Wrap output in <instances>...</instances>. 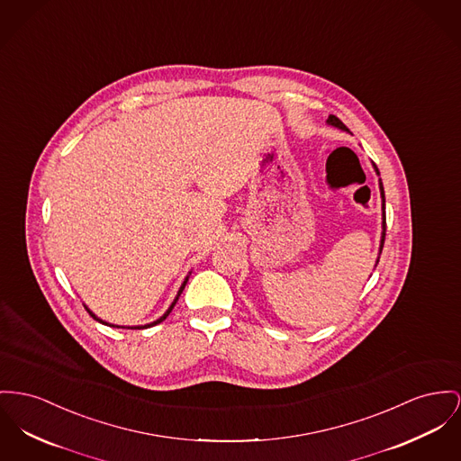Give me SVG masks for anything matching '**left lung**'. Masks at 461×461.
I'll list each match as a JSON object with an SVG mask.
<instances>
[{
  "mask_svg": "<svg viewBox=\"0 0 461 461\" xmlns=\"http://www.w3.org/2000/svg\"><path fill=\"white\" fill-rule=\"evenodd\" d=\"M327 122L336 125L339 129L348 131V127H346L344 123L340 122L336 115H330ZM374 167H375V166H374ZM375 171H377V167H375ZM377 175H379V173H377ZM379 186H381V195H383V238H381V249H383V245H384V236H386V213H384V190H383V184H379Z\"/></svg>",
  "mask_w": 461,
  "mask_h": 461,
  "instance_id": "left-lung-1",
  "label": "left lung"
}]
</instances>
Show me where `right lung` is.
I'll return each instance as SVG.
<instances>
[{
	"mask_svg": "<svg viewBox=\"0 0 461 461\" xmlns=\"http://www.w3.org/2000/svg\"><path fill=\"white\" fill-rule=\"evenodd\" d=\"M186 279H188V277H186ZM186 279H185V283H186ZM185 283H184V285H182V288H180V292H178V297H180V294H182V292H184ZM178 297H176V299H175V303H173V304H171V307H169V309H167V311H166V312H164V316H160V318H158V320H157V321H154V323H150V325H145V327H117V329H131V330H134V329H147V327H154V325H157V323H160V321H164V320H166V318H167V316H169V312H171V311H173V307H175V304H176V301H178ZM89 314H91V316H93V318H95V316H94V314H93V312H91V311H89ZM95 320H97V318H95ZM99 321H101V320H99ZM110 327H115V325H110Z\"/></svg>",
	"mask_w": 461,
	"mask_h": 461,
	"instance_id": "add662e5",
	"label": "right lung"
}]
</instances>
